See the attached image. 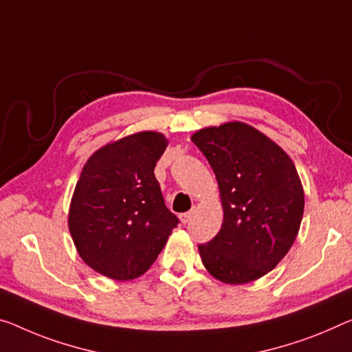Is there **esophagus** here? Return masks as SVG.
Masks as SVG:
<instances>
[{"label":"esophagus","instance_id":"34e87169","mask_svg":"<svg viewBox=\"0 0 352 352\" xmlns=\"http://www.w3.org/2000/svg\"><path fill=\"white\" fill-rule=\"evenodd\" d=\"M192 215H193V212H184V214L179 215V219H181L182 223H188V221H190V219H192Z\"/></svg>","mask_w":352,"mask_h":352}]
</instances>
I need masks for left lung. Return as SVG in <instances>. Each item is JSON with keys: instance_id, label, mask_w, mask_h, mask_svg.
Listing matches in <instances>:
<instances>
[{"instance_id": "obj_1", "label": "left lung", "mask_w": 352, "mask_h": 352, "mask_svg": "<svg viewBox=\"0 0 352 352\" xmlns=\"http://www.w3.org/2000/svg\"><path fill=\"white\" fill-rule=\"evenodd\" d=\"M192 142L217 177L223 223L198 245L209 274L228 285L270 272L293 247L304 215V188L289 155L245 122L206 127Z\"/></svg>"}]
</instances>
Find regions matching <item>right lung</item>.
<instances>
[{
	"label": "right lung",
	"mask_w": 352,
	"mask_h": 352,
	"mask_svg": "<svg viewBox=\"0 0 352 352\" xmlns=\"http://www.w3.org/2000/svg\"><path fill=\"white\" fill-rule=\"evenodd\" d=\"M166 146L164 133L138 132L105 144L83 166L69 231L83 261L108 278L143 275L179 223L154 176Z\"/></svg>",
	"instance_id": "add662e5"
}]
</instances>
